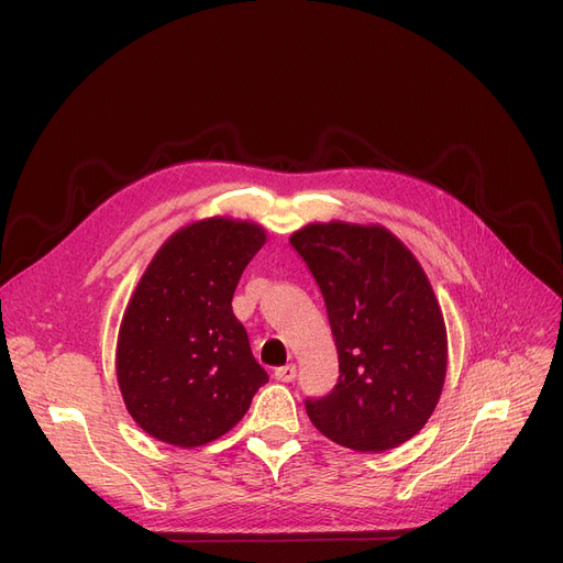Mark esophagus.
Instances as JSON below:
<instances>
[{
  "label": "esophagus",
  "instance_id": "34e87169",
  "mask_svg": "<svg viewBox=\"0 0 563 563\" xmlns=\"http://www.w3.org/2000/svg\"><path fill=\"white\" fill-rule=\"evenodd\" d=\"M274 376H276V380H283V383H287V380H294L297 378V365H285V367H278L276 372H274Z\"/></svg>",
  "mask_w": 563,
  "mask_h": 563
}]
</instances>
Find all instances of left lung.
<instances>
[{
	"instance_id": "1",
	"label": "left lung",
	"mask_w": 563,
	"mask_h": 563,
	"mask_svg": "<svg viewBox=\"0 0 563 563\" xmlns=\"http://www.w3.org/2000/svg\"><path fill=\"white\" fill-rule=\"evenodd\" d=\"M289 244L323 294L340 361L333 393L306 401L310 422L356 452L404 445L448 374L445 319L422 264L378 223H308Z\"/></svg>"
}]
</instances>
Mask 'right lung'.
I'll list each match as a JSON object with an SVG mask.
<instances>
[{"label": "right lung", "instance_id": "1", "mask_svg": "<svg viewBox=\"0 0 563 563\" xmlns=\"http://www.w3.org/2000/svg\"><path fill=\"white\" fill-rule=\"evenodd\" d=\"M266 230L230 217L175 230L125 308L115 376L134 422L173 448L228 433L269 376L251 353L232 294Z\"/></svg>", "mask_w": 563, "mask_h": 563}]
</instances>
